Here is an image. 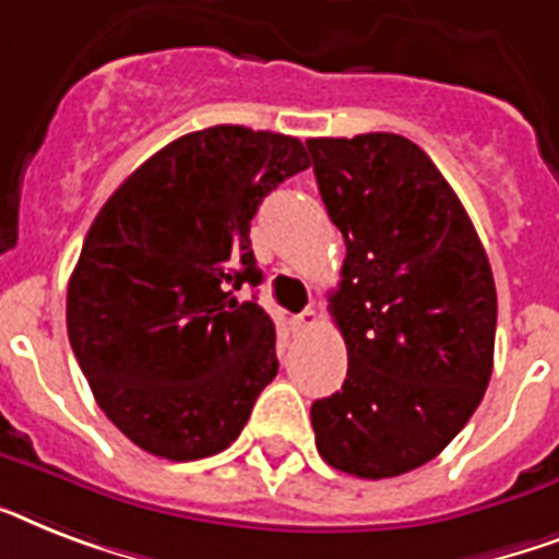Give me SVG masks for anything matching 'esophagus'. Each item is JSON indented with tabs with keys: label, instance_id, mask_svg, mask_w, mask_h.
<instances>
[{
	"label": "esophagus",
	"instance_id": "obj_1",
	"mask_svg": "<svg viewBox=\"0 0 559 559\" xmlns=\"http://www.w3.org/2000/svg\"><path fill=\"white\" fill-rule=\"evenodd\" d=\"M316 324H319V312L316 310H304L298 312V316H293L295 330H312Z\"/></svg>",
	"mask_w": 559,
	"mask_h": 559
}]
</instances>
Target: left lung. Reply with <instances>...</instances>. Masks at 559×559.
Wrapping results in <instances>:
<instances>
[{"label": "left lung", "instance_id": "obj_1", "mask_svg": "<svg viewBox=\"0 0 559 559\" xmlns=\"http://www.w3.org/2000/svg\"><path fill=\"white\" fill-rule=\"evenodd\" d=\"M307 148L347 243L333 295L347 379L312 402L316 448L335 471L388 479L442 453L483 402L497 335L491 264L416 143L373 131Z\"/></svg>", "mask_w": 559, "mask_h": 559}]
</instances>
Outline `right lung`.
<instances>
[{"mask_svg":"<svg viewBox=\"0 0 559 559\" xmlns=\"http://www.w3.org/2000/svg\"><path fill=\"white\" fill-rule=\"evenodd\" d=\"M310 166L301 140L212 126L152 154L99 209L68 281V338L108 419L160 460L224 451L278 373L249 226Z\"/></svg>","mask_w":559,"mask_h":559,"instance_id":"1","label":"right lung"}]
</instances>
